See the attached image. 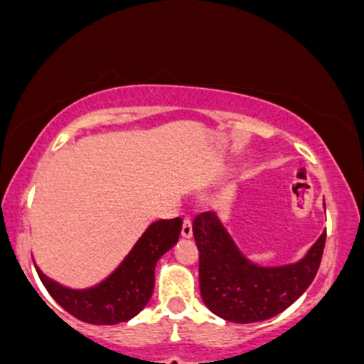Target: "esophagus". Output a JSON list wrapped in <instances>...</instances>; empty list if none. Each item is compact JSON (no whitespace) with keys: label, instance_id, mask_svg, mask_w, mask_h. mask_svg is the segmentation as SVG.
I'll use <instances>...</instances> for the list:
<instances>
[{"label":"esophagus","instance_id":"34e87169","mask_svg":"<svg viewBox=\"0 0 364 364\" xmlns=\"http://www.w3.org/2000/svg\"><path fill=\"white\" fill-rule=\"evenodd\" d=\"M193 236V222H191L189 217L183 218V224H182V237H191Z\"/></svg>","mask_w":364,"mask_h":364}]
</instances>
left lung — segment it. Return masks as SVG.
Segmentation results:
<instances>
[{"label": "left lung", "mask_w": 364, "mask_h": 364, "mask_svg": "<svg viewBox=\"0 0 364 364\" xmlns=\"http://www.w3.org/2000/svg\"><path fill=\"white\" fill-rule=\"evenodd\" d=\"M199 250V290L205 306L230 323H257L290 307L314 279L326 230L299 262L277 267L253 264L241 253L215 212L193 220Z\"/></svg>", "instance_id": "obj_1"}]
</instances>
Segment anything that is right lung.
<instances>
[{
    "label": "right lung",
    "mask_w": 364,
    "mask_h": 364,
    "mask_svg": "<svg viewBox=\"0 0 364 364\" xmlns=\"http://www.w3.org/2000/svg\"><path fill=\"white\" fill-rule=\"evenodd\" d=\"M181 218L158 220L144 230L123 262L99 284L73 290L50 279L34 265L41 283L62 309L90 324H118L130 321L149 302L154 291V269L158 260L178 241Z\"/></svg>",
    "instance_id": "1"
}]
</instances>
